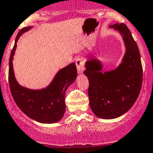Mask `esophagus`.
<instances>
[{
    "label": "esophagus",
    "instance_id": "esophagus-1",
    "mask_svg": "<svg viewBox=\"0 0 153 153\" xmlns=\"http://www.w3.org/2000/svg\"><path fill=\"white\" fill-rule=\"evenodd\" d=\"M75 64L77 66V69H78V74H82L84 72V61L82 58H78L75 61Z\"/></svg>",
    "mask_w": 153,
    "mask_h": 153
}]
</instances>
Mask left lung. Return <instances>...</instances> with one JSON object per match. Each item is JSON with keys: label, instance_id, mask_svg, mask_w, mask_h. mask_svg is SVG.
I'll return each mask as SVG.
<instances>
[{"label": "left lung", "instance_id": "obj_1", "mask_svg": "<svg viewBox=\"0 0 153 153\" xmlns=\"http://www.w3.org/2000/svg\"><path fill=\"white\" fill-rule=\"evenodd\" d=\"M121 35L125 53L114 69L103 70L104 64L96 58L85 62L84 74L89 86V106L93 113L102 119H114L126 113L136 101L142 85V65L136 43L124 24L109 25Z\"/></svg>", "mask_w": 153, "mask_h": 153}]
</instances>
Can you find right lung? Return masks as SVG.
Returning <instances> with one entry per match:
<instances>
[{"instance_id": "obj_1", "label": "right lung", "mask_w": 153, "mask_h": 153, "mask_svg": "<svg viewBox=\"0 0 153 153\" xmlns=\"http://www.w3.org/2000/svg\"><path fill=\"white\" fill-rule=\"evenodd\" d=\"M32 27L21 29L15 38L11 52L9 68V83L15 103L25 115L43 123L53 124L62 119L66 111V91L77 78L75 63L58 71L49 85L42 89H33L21 86L17 81L13 69V58L20 37Z\"/></svg>"}]
</instances>
